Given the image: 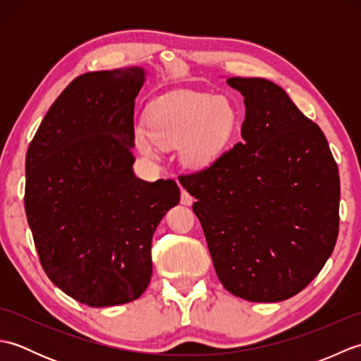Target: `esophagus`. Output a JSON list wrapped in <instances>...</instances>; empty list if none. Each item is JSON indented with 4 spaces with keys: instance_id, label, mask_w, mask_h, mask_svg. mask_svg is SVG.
Segmentation results:
<instances>
[{
    "instance_id": "1",
    "label": "esophagus",
    "mask_w": 361,
    "mask_h": 361,
    "mask_svg": "<svg viewBox=\"0 0 361 361\" xmlns=\"http://www.w3.org/2000/svg\"><path fill=\"white\" fill-rule=\"evenodd\" d=\"M181 204H186V206H190L194 203V197L190 195L188 190H185V189H181Z\"/></svg>"
}]
</instances>
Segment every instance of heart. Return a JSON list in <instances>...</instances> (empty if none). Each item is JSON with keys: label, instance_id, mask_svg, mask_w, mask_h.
Segmentation results:
<instances>
[{"label": "heart", "instance_id": "b5f03b06", "mask_svg": "<svg viewBox=\"0 0 361 361\" xmlns=\"http://www.w3.org/2000/svg\"><path fill=\"white\" fill-rule=\"evenodd\" d=\"M237 124L235 105L225 96L200 91H173L147 109V126L133 128L135 145L144 155L161 147H178L186 164L204 167L220 157Z\"/></svg>", "mask_w": 361, "mask_h": 361}]
</instances>
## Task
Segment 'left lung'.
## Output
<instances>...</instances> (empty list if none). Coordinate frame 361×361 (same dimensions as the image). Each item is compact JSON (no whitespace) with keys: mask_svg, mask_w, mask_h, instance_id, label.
Returning a JSON list of instances; mask_svg holds the SVG:
<instances>
[{"mask_svg":"<svg viewBox=\"0 0 361 361\" xmlns=\"http://www.w3.org/2000/svg\"><path fill=\"white\" fill-rule=\"evenodd\" d=\"M242 142L183 175L224 287L251 302L295 296L317 278L340 226L338 166L321 128L276 83L231 78Z\"/></svg>","mask_w":361,"mask_h":361,"instance_id":"8db88e82","label":"left lung"}]
</instances>
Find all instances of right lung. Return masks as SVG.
<instances>
[{
	"mask_svg": "<svg viewBox=\"0 0 361 361\" xmlns=\"http://www.w3.org/2000/svg\"><path fill=\"white\" fill-rule=\"evenodd\" d=\"M142 68L82 74L46 113L26 155L25 209L44 273L90 307L140 298L152 237L180 202L173 180L136 178L133 111Z\"/></svg>",
	"mask_w": 361,
	"mask_h": 361,
	"instance_id": "obj_1",
	"label": "right lung"
}]
</instances>
